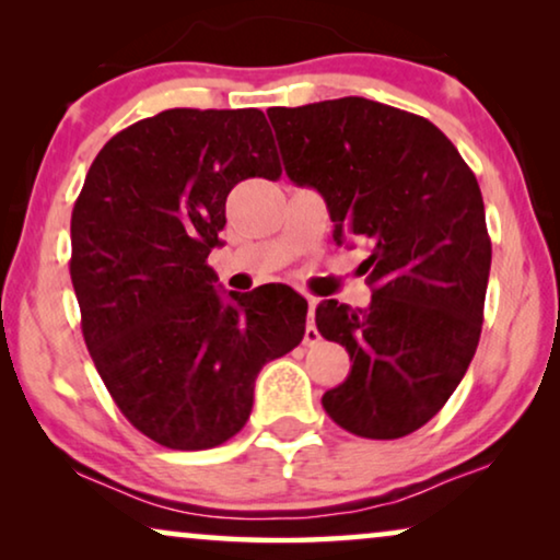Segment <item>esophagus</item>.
Masks as SVG:
<instances>
[{
    "instance_id": "obj_1",
    "label": "esophagus",
    "mask_w": 560,
    "mask_h": 560,
    "mask_svg": "<svg viewBox=\"0 0 560 560\" xmlns=\"http://www.w3.org/2000/svg\"><path fill=\"white\" fill-rule=\"evenodd\" d=\"M305 301H308V326H305L303 341H305V347H313V343L320 341L318 328H316V324H313V308H316V298H305Z\"/></svg>"
}]
</instances>
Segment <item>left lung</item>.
Wrapping results in <instances>:
<instances>
[{
  "label": "left lung",
  "instance_id": "8db88e82",
  "mask_svg": "<svg viewBox=\"0 0 560 560\" xmlns=\"http://www.w3.org/2000/svg\"><path fill=\"white\" fill-rule=\"evenodd\" d=\"M267 117L288 178L324 196L334 240L372 242L370 308H316L320 336L354 362L320 402L343 431L402 439L446 405L477 351L492 265L479 183L439 127L395 106L343 96Z\"/></svg>",
  "mask_w": 560,
  "mask_h": 560
}]
</instances>
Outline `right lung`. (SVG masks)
<instances>
[{"label": "right lung", "instance_id": "1", "mask_svg": "<svg viewBox=\"0 0 560 560\" xmlns=\"http://www.w3.org/2000/svg\"><path fill=\"white\" fill-rule=\"evenodd\" d=\"M259 109H167L121 129L89 167L71 217L83 341L137 431L213 448L247 423L255 380L305 334L290 288L221 293L206 265L240 180L280 178Z\"/></svg>", "mask_w": 560, "mask_h": 560}]
</instances>
